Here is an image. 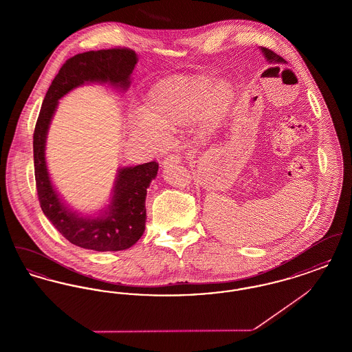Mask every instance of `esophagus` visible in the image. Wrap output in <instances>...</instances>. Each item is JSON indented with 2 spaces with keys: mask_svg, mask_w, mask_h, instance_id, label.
I'll return each mask as SVG.
<instances>
[{
  "mask_svg": "<svg viewBox=\"0 0 352 352\" xmlns=\"http://www.w3.org/2000/svg\"><path fill=\"white\" fill-rule=\"evenodd\" d=\"M181 162H182V155H181V154H170V155H168V157L164 160L162 165H164V168H166L168 165L181 164Z\"/></svg>",
  "mask_w": 352,
  "mask_h": 352,
  "instance_id": "obj_1",
  "label": "esophagus"
}]
</instances>
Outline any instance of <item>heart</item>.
<instances>
[{"label": "heart", "mask_w": 352, "mask_h": 352, "mask_svg": "<svg viewBox=\"0 0 352 352\" xmlns=\"http://www.w3.org/2000/svg\"><path fill=\"white\" fill-rule=\"evenodd\" d=\"M231 96L227 82L211 84L204 75L170 76L151 87L134 129L157 138L197 118L203 129H214L226 116Z\"/></svg>", "instance_id": "b5f03b06"}]
</instances>
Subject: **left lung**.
<instances>
[{
  "mask_svg": "<svg viewBox=\"0 0 352 352\" xmlns=\"http://www.w3.org/2000/svg\"><path fill=\"white\" fill-rule=\"evenodd\" d=\"M261 50L264 52L265 58L269 62H284V58H281L280 55H277L274 51L269 50L267 47H261Z\"/></svg>",
  "mask_w": 352,
  "mask_h": 352,
  "instance_id": "8db88e82",
  "label": "left lung"
}]
</instances>
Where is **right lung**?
<instances>
[{
    "label": "right lung",
    "mask_w": 352,
    "mask_h": 352,
    "mask_svg": "<svg viewBox=\"0 0 352 352\" xmlns=\"http://www.w3.org/2000/svg\"><path fill=\"white\" fill-rule=\"evenodd\" d=\"M135 63V52L126 47L87 51L69 58L54 78L35 124L34 173L41 208L62 236L85 250L122 251L138 241L145 231L146 190L157 175L158 162L121 168L108 211L99 218H82L68 210L51 184L45 160L46 134L58 100L72 88L85 82H99L125 89Z\"/></svg>",
    "instance_id": "add662e5"
}]
</instances>
